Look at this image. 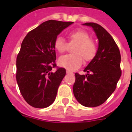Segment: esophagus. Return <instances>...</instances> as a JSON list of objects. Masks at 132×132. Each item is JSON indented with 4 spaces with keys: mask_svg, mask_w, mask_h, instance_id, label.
<instances>
[{
    "mask_svg": "<svg viewBox=\"0 0 132 132\" xmlns=\"http://www.w3.org/2000/svg\"><path fill=\"white\" fill-rule=\"evenodd\" d=\"M66 74H70V75H72L73 73L72 72H71L70 71H69V70H66Z\"/></svg>",
    "mask_w": 132,
    "mask_h": 132,
    "instance_id": "34e87169",
    "label": "esophagus"
}]
</instances>
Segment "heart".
<instances>
[{"instance_id": "obj_1", "label": "heart", "mask_w": 132, "mask_h": 132, "mask_svg": "<svg viewBox=\"0 0 132 132\" xmlns=\"http://www.w3.org/2000/svg\"><path fill=\"white\" fill-rule=\"evenodd\" d=\"M70 44H76L73 48L74 54L62 56L59 59V64L68 70L79 68L85 62L94 59L97 52L96 44L90 38L89 34L84 30H77L68 34ZM54 47L60 53H63L68 48V44L62 37H57L54 42Z\"/></svg>"}]
</instances>
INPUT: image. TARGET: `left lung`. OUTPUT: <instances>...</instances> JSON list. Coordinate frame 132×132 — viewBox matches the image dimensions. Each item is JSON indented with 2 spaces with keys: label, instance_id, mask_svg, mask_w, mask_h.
<instances>
[{
  "label": "left lung",
  "instance_id": "obj_1",
  "mask_svg": "<svg viewBox=\"0 0 132 132\" xmlns=\"http://www.w3.org/2000/svg\"><path fill=\"white\" fill-rule=\"evenodd\" d=\"M98 38V46L95 57L85 68L87 74L75 73L73 94L80 104L96 107L103 104L117 88L121 76V53L111 35L101 25L86 22Z\"/></svg>",
  "mask_w": 132,
  "mask_h": 132
}]
</instances>
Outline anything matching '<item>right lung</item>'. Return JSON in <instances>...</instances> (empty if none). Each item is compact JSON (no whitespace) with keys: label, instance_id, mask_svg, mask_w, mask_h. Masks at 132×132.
I'll return each mask as SVG.
<instances>
[{"label":"right lung","instance_id":"obj_1","mask_svg":"<svg viewBox=\"0 0 132 132\" xmlns=\"http://www.w3.org/2000/svg\"><path fill=\"white\" fill-rule=\"evenodd\" d=\"M72 23L46 21L29 32L22 42L16 59V81L23 98L32 107L45 108L55 99L66 69L52 71L56 66L54 42Z\"/></svg>","mask_w":132,"mask_h":132}]
</instances>
